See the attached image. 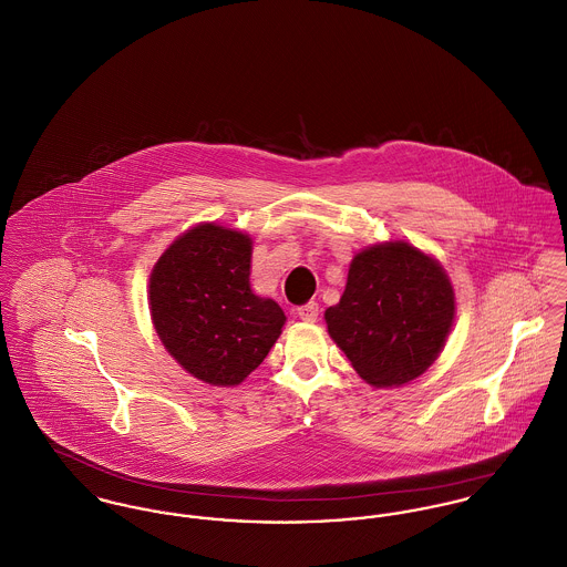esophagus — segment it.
<instances>
[{"label":"esophagus","instance_id":"34e87169","mask_svg":"<svg viewBox=\"0 0 567 567\" xmlns=\"http://www.w3.org/2000/svg\"><path fill=\"white\" fill-rule=\"evenodd\" d=\"M298 317H300L302 321H308V323L317 321V317H319V305H317V302H308V305L300 306V308H298Z\"/></svg>","mask_w":567,"mask_h":567}]
</instances>
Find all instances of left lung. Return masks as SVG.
<instances>
[{
    "label": "left lung",
    "instance_id": "8db88e82",
    "mask_svg": "<svg viewBox=\"0 0 567 567\" xmlns=\"http://www.w3.org/2000/svg\"><path fill=\"white\" fill-rule=\"evenodd\" d=\"M323 319L367 384L394 389L434 364L453 328L455 291L432 255L384 241L353 255L346 291Z\"/></svg>",
    "mask_w": 567,
    "mask_h": 567
}]
</instances>
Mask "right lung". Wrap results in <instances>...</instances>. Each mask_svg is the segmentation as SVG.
<instances>
[{
	"label": "right lung",
	"instance_id": "obj_1",
	"mask_svg": "<svg viewBox=\"0 0 567 567\" xmlns=\"http://www.w3.org/2000/svg\"><path fill=\"white\" fill-rule=\"evenodd\" d=\"M252 237L218 221L178 235L151 269L148 308L166 351L196 380L241 384L287 321L250 289Z\"/></svg>",
	"mask_w": 567,
	"mask_h": 567
}]
</instances>
